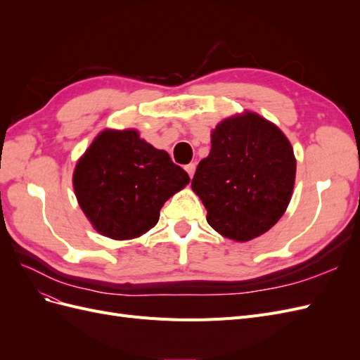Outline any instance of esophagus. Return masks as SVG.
<instances>
[{
	"instance_id": "1",
	"label": "esophagus",
	"mask_w": 360,
	"mask_h": 360,
	"mask_svg": "<svg viewBox=\"0 0 360 360\" xmlns=\"http://www.w3.org/2000/svg\"><path fill=\"white\" fill-rule=\"evenodd\" d=\"M195 168H197V167H195V163H188V165H186V167H184V169H186V172L189 174V177H191V179L193 177V172H195Z\"/></svg>"
}]
</instances>
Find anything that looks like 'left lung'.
I'll return each mask as SVG.
<instances>
[{"label":"left lung","mask_w":360,"mask_h":360,"mask_svg":"<svg viewBox=\"0 0 360 360\" xmlns=\"http://www.w3.org/2000/svg\"><path fill=\"white\" fill-rule=\"evenodd\" d=\"M294 180L296 158L288 138L264 117L245 111L212 130V150L198 163L192 191L214 231L249 242L285 213Z\"/></svg>","instance_id":"8db88e82"}]
</instances>
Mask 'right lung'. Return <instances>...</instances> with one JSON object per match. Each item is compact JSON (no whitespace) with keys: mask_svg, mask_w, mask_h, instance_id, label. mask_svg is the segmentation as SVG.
Listing matches in <instances>:
<instances>
[{"mask_svg":"<svg viewBox=\"0 0 360 360\" xmlns=\"http://www.w3.org/2000/svg\"><path fill=\"white\" fill-rule=\"evenodd\" d=\"M191 181L165 150L139 138L135 129H105L76 162L73 189L97 233L114 240L146 234L162 205Z\"/></svg>","mask_w":360,"mask_h":360,"instance_id":"obj_1","label":"right lung"}]
</instances>
